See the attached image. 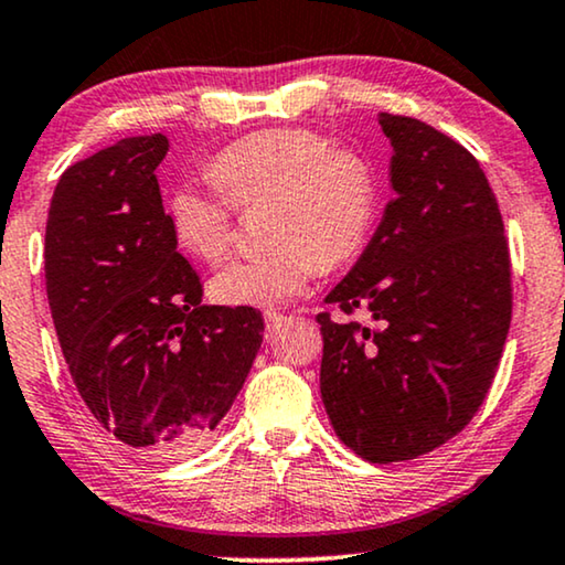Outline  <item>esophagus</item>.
Listing matches in <instances>:
<instances>
[{"instance_id": "34e87169", "label": "esophagus", "mask_w": 565, "mask_h": 565, "mask_svg": "<svg viewBox=\"0 0 565 565\" xmlns=\"http://www.w3.org/2000/svg\"><path fill=\"white\" fill-rule=\"evenodd\" d=\"M285 321H288V316H282V313H277V311H267L265 313V323H267L269 334H277V329H280Z\"/></svg>"}]
</instances>
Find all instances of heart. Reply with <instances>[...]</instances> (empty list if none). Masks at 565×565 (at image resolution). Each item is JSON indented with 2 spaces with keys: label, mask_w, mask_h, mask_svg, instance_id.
<instances>
[{
  "label": "heart",
  "mask_w": 565,
  "mask_h": 565,
  "mask_svg": "<svg viewBox=\"0 0 565 565\" xmlns=\"http://www.w3.org/2000/svg\"><path fill=\"white\" fill-rule=\"evenodd\" d=\"M214 188L180 184L167 203L174 242L221 262L234 242V205H265L267 249L228 262L211 280L223 306L273 308L300 296L323 267L344 265L367 244L377 207L373 167L306 128L257 130L211 164Z\"/></svg>",
  "instance_id": "heart-1"
}]
</instances>
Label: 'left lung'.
Segmentation results:
<instances>
[{"label": "left lung", "mask_w": 565, "mask_h": 565, "mask_svg": "<svg viewBox=\"0 0 565 565\" xmlns=\"http://www.w3.org/2000/svg\"><path fill=\"white\" fill-rule=\"evenodd\" d=\"M393 146L383 221L327 296L375 327L319 313L321 398L342 443L370 462L445 445L473 419L512 321L499 203L466 146L406 115H377Z\"/></svg>", "instance_id": "obj_1"}]
</instances>
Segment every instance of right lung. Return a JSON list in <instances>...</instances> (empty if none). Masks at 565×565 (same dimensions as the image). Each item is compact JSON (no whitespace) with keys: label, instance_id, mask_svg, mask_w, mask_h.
Returning a JSON list of instances; mask_svg holds the SVG:
<instances>
[{"label":"right lung","instance_id":"obj_1","mask_svg":"<svg viewBox=\"0 0 565 565\" xmlns=\"http://www.w3.org/2000/svg\"><path fill=\"white\" fill-rule=\"evenodd\" d=\"M167 151V136H134L68 167L43 254L53 327L84 406L146 455H184L213 435L265 331L257 308L203 306L161 205Z\"/></svg>","mask_w":565,"mask_h":565}]
</instances>
